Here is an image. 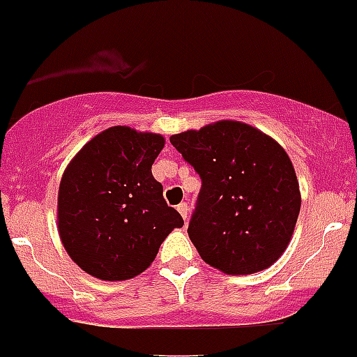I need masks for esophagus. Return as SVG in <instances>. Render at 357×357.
<instances>
[{
  "instance_id": "obj_1",
  "label": "esophagus",
  "mask_w": 357,
  "mask_h": 357,
  "mask_svg": "<svg viewBox=\"0 0 357 357\" xmlns=\"http://www.w3.org/2000/svg\"><path fill=\"white\" fill-rule=\"evenodd\" d=\"M176 210H178V213H181V215H182V219H184L185 222H188V212H189L188 203H181V205L176 206Z\"/></svg>"
}]
</instances>
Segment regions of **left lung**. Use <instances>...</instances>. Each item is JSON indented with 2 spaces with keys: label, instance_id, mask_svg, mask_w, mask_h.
<instances>
[{
  "label": "left lung",
  "instance_id": "1",
  "mask_svg": "<svg viewBox=\"0 0 357 357\" xmlns=\"http://www.w3.org/2000/svg\"><path fill=\"white\" fill-rule=\"evenodd\" d=\"M202 178L189 238L227 275L266 270L289 245L301 206L293 162L280 145L238 121L169 138Z\"/></svg>",
  "mask_w": 357,
  "mask_h": 357
}]
</instances>
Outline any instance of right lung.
<instances>
[{
  "mask_svg": "<svg viewBox=\"0 0 357 357\" xmlns=\"http://www.w3.org/2000/svg\"><path fill=\"white\" fill-rule=\"evenodd\" d=\"M162 147L161 135L114 126L87 142L64 169L57 196L61 242L93 277H137L166 236L184 226L152 176Z\"/></svg>",
  "mask_w": 357,
  "mask_h": 357,
  "instance_id": "obj_1",
  "label": "right lung"
}]
</instances>
